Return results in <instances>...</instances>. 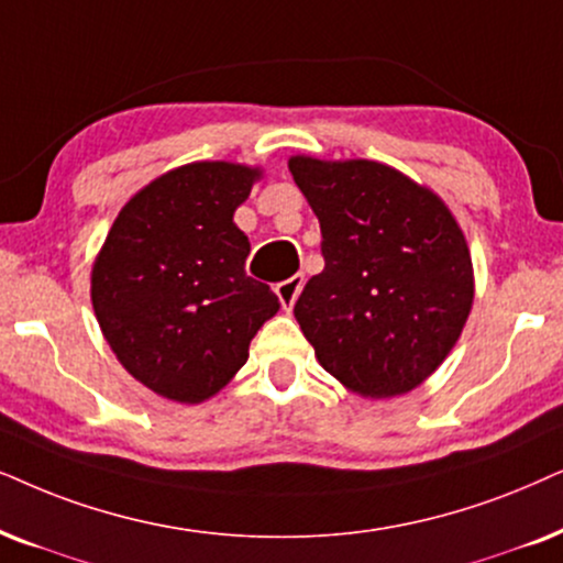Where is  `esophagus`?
I'll use <instances>...</instances> for the list:
<instances>
[{
    "label": "esophagus",
    "instance_id": "1",
    "mask_svg": "<svg viewBox=\"0 0 563 563\" xmlns=\"http://www.w3.org/2000/svg\"><path fill=\"white\" fill-rule=\"evenodd\" d=\"M302 284H305L302 274H295V276H289V279L276 284V295H279V302H282L284 310L295 308L299 291H302Z\"/></svg>",
    "mask_w": 563,
    "mask_h": 563
}]
</instances>
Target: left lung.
Instances as JSON below:
<instances>
[{"instance_id":"left-lung-1","label":"left lung","mask_w":563,"mask_h":563,"mask_svg":"<svg viewBox=\"0 0 563 563\" xmlns=\"http://www.w3.org/2000/svg\"><path fill=\"white\" fill-rule=\"evenodd\" d=\"M325 268L295 318L325 372L364 398L404 396L444 362L473 305L468 243L440 196L372 159L291 157Z\"/></svg>"}]
</instances>
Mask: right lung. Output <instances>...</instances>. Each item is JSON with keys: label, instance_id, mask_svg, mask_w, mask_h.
I'll return each instance as SVG.
<instances>
[{"label": "right lung", "instance_id": "1", "mask_svg": "<svg viewBox=\"0 0 563 563\" xmlns=\"http://www.w3.org/2000/svg\"><path fill=\"white\" fill-rule=\"evenodd\" d=\"M258 167L191 163L159 175L119 211L92 266L100 331L131 377L157 396L201 404L247 362L279 297L245 274L232 222Z\"/></svg>", "mask_w": 563, "mask_h": 563}]
</instances>
